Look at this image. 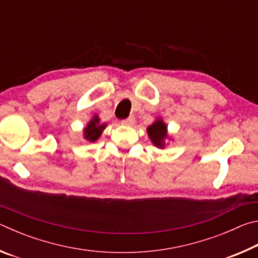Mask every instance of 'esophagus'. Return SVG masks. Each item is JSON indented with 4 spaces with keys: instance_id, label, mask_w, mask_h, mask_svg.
Returning a JSON list of instances; mask_svg holds the SVG:
<instances>
[{
    "instance_id": "34e87169",
    "label": "esophagus",
    "mask_w": 258,
    "mask_h": 258,
    "mask_svg": "<svg viewBox=\"0 0 258 258\" xmlns=\"http://www.w3.org/2000/svg\"><path fill=\"white\" fill-rule=\"evenodd\" d=\"M134 123H135L134 116H130V117H127V118H126V119L121 120V125H124V126H133Z\"/></svg>"
}]
</instances>
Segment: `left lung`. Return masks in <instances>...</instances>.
Wrapping results in <instances>:
<instances>
[{"mask_svg": "<svg viewBox=\"0 0 258 258\" xmlns=\"http://www.w3.org/2000/svg\"><path fill=\"white\" fill-rule=\"evenodd\" d=\"M147 132L152 145L159 148V149H164L167 146V139H172L167 133V125L165 124V121L160 117L157 118L151 125L148 126Z\"/></svg>", "mask_w": 258, "mask_h": 258, "instance_id": "1", "label": "left lung"}]
</instances>
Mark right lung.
Here are the masks:
<instances>
[{"instance_id":"add662e5","label":"right lung","mask_w":258,"mask_h":258,"mask_svg":"<svg viewBox=\"0 0 258 258\" xmlns=\"http://www.w3.org/2000/svg\"><path fill=\"white\" fill-rule=\"evenodd\" d=\"M107 127V124H100V118L98 115H94L87 125L83 130V138L89 142H95L101 137L103 130Z\"/></svg>"}]
</instances>
